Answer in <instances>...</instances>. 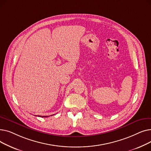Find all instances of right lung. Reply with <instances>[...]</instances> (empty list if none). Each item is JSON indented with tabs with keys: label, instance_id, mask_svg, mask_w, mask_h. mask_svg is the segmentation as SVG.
I'll list each match as a JSON object with an SVG mask.
<instances>
[{
	"label": "right lung",
	"instance_id": "right-lung-1",
	"mask_svg": "<svg viewBox=\"0 0 151 151\" xmlns=\"http://www.w3.org/2000/svg\"><path fill=\"white\" fill-rule=\"evenodd\" d=\"M39 116V117H47V116Z\"/></svg>",
	"mask_w": 151,
	"mask_h": 151
}]
</instances>
